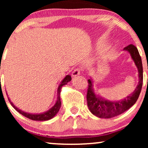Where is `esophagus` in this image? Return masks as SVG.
Here are the masks:
<instances>
[{
    "label": "esophagus",
    "instance_id": "34e87169",
    "mask_svg": "<svg viewBox=\"0 0 148 148\" xmlns=\"http://www.w3.org/2000/svg\"><path fill=\"white\" fill-rule=\"evenodd\" d=\"M80 73H81V71L79 69H74V71L72 73V77H75L76 76L80 75Z\"/></svg>",
    "mask_w": 148,
    "mask_h": 148
}]
</instances>
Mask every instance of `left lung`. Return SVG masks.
Returning a JSON list of instances; mask_svg holds the SVG:
<instances>
[{"instance_id": "left-lung-1", "label": "left lung", "mask_w": 148, "mask_h": 148, "mask_svg": "<svg viewBox=\"0 0 148 148\" xmlns=\"http://www.w3.org/2000/svg\"><path fill=\"white\" fill-rule=\"evenodd\" d=\"M130 53L139 73V83L132 94L123 100L119 101H109L103 98L94 92L92 80L88 79V88L87 92V102L90 112L99 118L110 119L118 116L131 108L137 102L143 85V66L141 56L137 48L133 44L124 48Z\"/></svg>"}]
</instances>
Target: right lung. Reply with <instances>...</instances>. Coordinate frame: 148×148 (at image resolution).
<instances>
[{
    "label": "right lung",
    "mask_w": 148,
    "mask_h": 148,
    "mask_svg": "<svg viewBox=\"0 0 148 148\" xmlns=\"http://www.w3.org/2000/svg\"><path fill=\"white\" fill-rule=\"evenodd\" d=\"M71 80V77L69 75H67L65 77H64L62 81L60 83L59 86L58 88V90H57V100H56V102L55 103V104L54 105L53 107H52L49 110L46 111V112H44V113H41V114H30V113H27L24 112V111H22L21 110H20L18 108H17L15 105L13 104V102L10 100V99H9L10 103H11V106L13 107L18 112H19L20 114H21L22 115H23L24 116L27 117V118L32 119L33 121H48L50 120L53 118V117L55 116V115L57 114L58 110L60 108V106H61V102H60V91H61V88L62 87L64 86V85L67 84L68 82H69Z\"/></svg>",
    "instance_id": "1"
}]
</instances>
